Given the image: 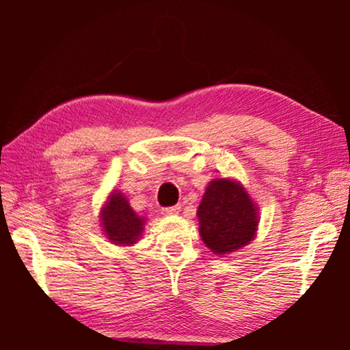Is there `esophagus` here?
<instances>
[{
    "label": "esophagus",
    "mask_w": 350,
    "mask_h": 350,
    "mask_svg": "<svg viewBox=\"0 0 350 350\" xmlns=\"http://www.w3.org/2000/svg\"><path fill=\"white\" fill-rule=\"evenodd\" d=\"M180 211V206L179 205H174V206H167V208H163L162 213L165 216H173V215H179Z\"/></svg>",
    "instance_id": "1"
}]
</instances>
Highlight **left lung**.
I'll list each match as a JSON object with an SVG mask.
<instances>
[{"label": "left lung", "mask_w": 350, "mask_h": 350, "mask_svg": "<svg viewBox=\"0 0 350 350\" xmlns=\"http://www.w3.org/2000/svg\"><path fill=\"white\" fill-rule=\"evenodd\" d=\"M199 233L204 244L216 254L238 252L258 232V206L233 179H213L198 208Z\"/></svg>", "instance_id": "1"}]
</instances>
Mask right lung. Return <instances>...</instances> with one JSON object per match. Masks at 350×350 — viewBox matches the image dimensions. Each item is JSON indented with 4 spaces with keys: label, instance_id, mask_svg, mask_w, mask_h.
Listing matches in <instances>:
<instances>
[{
    "label": "right lung",
    "instance_id": "1",
    "mask_svg": "<svg viewBox=\"0 0 350 350\" xmlns=\"http://www.w3.org/2000/svg\"><path fill=\"white\" fill-rule=\"evenodd\" d=\"M103 233L116 245H133L140 239L145 217L139 216L122 193L112 191L102 208Z\"/></svg>",
    "mask_w": 350,
    "mask_h": 350
}]
</instances>
